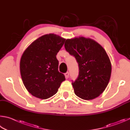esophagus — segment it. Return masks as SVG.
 <instances>
[{"label":"esophagus","instance_id":"esophagus-1","mask_svg":"<svg viewBox=\"0 0 130 130\" xmlns=\"http://www.w3.org/2000/svg\"><path fill=\"white\" fill-rule=\"evenodd\" d=\"M64 75H65L66 78L68 79V78H69V72H67L66 73L64 74Z\"/></svg>","mask_w":130,"mask_h":130}]
</instances>
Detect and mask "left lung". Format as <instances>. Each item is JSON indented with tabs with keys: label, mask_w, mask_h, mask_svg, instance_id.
<instances>
[{
	"label": "left lung",
	"mask_w": 130,
	"mask_h": 130,
	"mask_svg": "<svg viewBox=\"0 0 130 130\" xmlns=\"http://www.w3.org/2000/svg\"><path fill=\"white\" fill-rule=\"evenodd\" d=\"M64 47L78 64V76L72 80L75 94L84 100L99 96L107 86L111 73L105 50L94 40L84 37L67 39Z\"/></svg>",
	"instance_id": "1"
}]
</instances>
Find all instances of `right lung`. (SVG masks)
Masks as SVG:
<instances>
[{
	"label": "right lung",
	"instance_id": "obj_1",
	"mask_svg": "<svg viewBox=\"0 0 130 130\" xmlns=\"http://www.w3.org/2000/svg\"><path fill=\"white\" fill-rule=\"evenodd\" d=\"M66 39L50 34L34 41L25 50L20 63V74L26 89L33 96L46 99L55 95L64 74L58 71L56 55Z\"/></svg>",
	"mask_w": 130,
	"mask_h": 130
}]
</instances>
